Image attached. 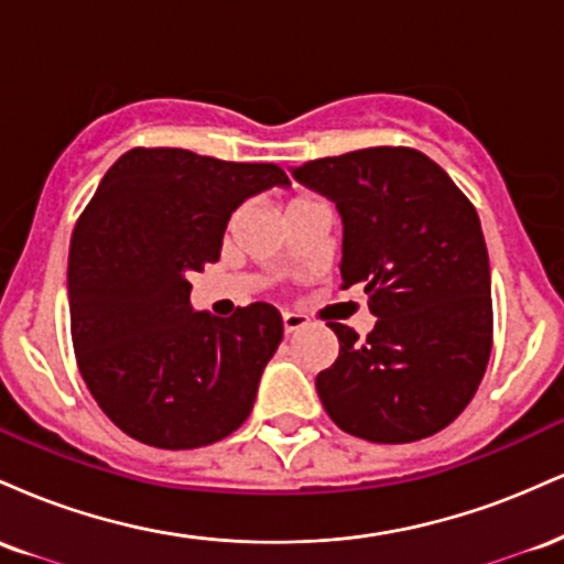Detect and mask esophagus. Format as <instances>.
I'll return each mask as SVG.
<instances>
[{
  "label": "esophagus",
  "instance_id": "34e87169",
  "mask_svg": "<svg viewBox=\"0 0 564 564\" xmlns=\"http://www.w3.org/2000/svg\"><path fill=\"white\" fill-rule=\"evenodd\" d=\"M307 315H300V313H283V332H286V336L289 334H294V332H300V328H304L307 326Z\"/></svg>",
  "mask_w": 564,
  "mask_h": 564
}]
</instances>
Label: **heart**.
I'll return each mask as SVG.
<instances>
[{
	"label": "heart",
	"instance_id": "obj_1",
	"mask_svg": "<svg viewBox=\"0 0 564 564\" xmlns=\"http://www.w3.org/2000/svg\"><path fill=\"white\" fill-rule=\"evenodd\" d=\"M294 200H302V198H294ZM294 200H289V204H294Z\"/></svg>",
	"mask_w": 564,
	"mask_h": 564
}]
</instances>
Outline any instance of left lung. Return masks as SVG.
Masks as SVG:
<instances>
[{
    "instance_id": "8db88e82",
    "label": "left lung",
    "mask_w": 564,
    "mask_h": 564,
    "mask_svg": "<svg viewBox=\"0 0 564 564\" xmlns=\"http://www.w3.org/2000/svg\"><path fill=\"white\" fill-rule=\"evenodd\" d=\"M291 174L336 204L341 289L364 283L377 315L366 339L328 323L339 358L315 377L326 413L368 443L445 430L475 398L494 347L488 249L471 200L403 145L304 161Z\"/></svg>"
}]
</instances>
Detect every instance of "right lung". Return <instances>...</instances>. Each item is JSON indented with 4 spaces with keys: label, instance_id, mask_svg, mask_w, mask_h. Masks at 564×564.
I'll return each instance as SVG.
<instances>
[{
    "label": "right lung",
    "instance_id": "right-lung-1",
    "mask_svg": "<svg viewBox=\"0 0 564 564\" xmlns=\"http://www.w3.org/2000/svg\"><path fill=\"white\" fill-rule=\"evenodd\" d=\"M286 183L278 164L185 148H132L100 180L70 236V339L84 384L129 437L191 451L251 413L281 313L268 302L230 318L193 313L185 275L219 260L246 198Z\"/></svg>",
    "mask_w": 564,
    "mask_h": 564
}]
</instances>
